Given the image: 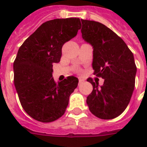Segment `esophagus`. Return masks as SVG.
I'll return each mask as SVG.
<instances>
[{"instance_id":"esophagus-1","label":"esophagus","mask_w":147,"mask_h":147,"mask_svg":"<svg viewBox=\"0 0 147 147\" xmlns=\"http://www.w3.org/2000/svg\"><path fill=\"white\" fill-rule=\"evenodd\" d=\"M83 82H84V80H83L82 78H79V79H78V85H80V84H82V83Z\"/></svg>"}]
</instances>
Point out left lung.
<instances>
[{"label":"left lung","mask_w":147,"mask_h":147,"mask_svg":"<svg viewBox=\"0 0 147 147\" xmlns=\"http://www.w3.org/2000/svg\"><path fill=\"white\" fill-rule=\"evenodd\" d=\"M81 20L82 38L93 47L94 75L105 79L99 88L98 82L88 78L93 90L86 101L94 116L114 119L124 111L134 89L137 66L134 55L124 41L105 25Z\"/></svg>","instance_id":"left-lung-1"}]
</instances>
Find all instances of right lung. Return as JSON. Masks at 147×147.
Segmentation results:
<instances>
[{
    "instance_id": "obj_1",
    "label": "right lung",
    "mask_w": 147,
    "mask_h": 147,
    "mask_svg": "<svg viewBox=\"0 0 147 147\" xmlns=\"http://www.w3.org/2000/svg\"><path fill=\"white\" fill-rule=\"evenodd\" d=\"M79 18L43 23L20 47L13 62L14 85L22 107L36 121L49 123L63 115L78 79L69 76L56 83L53 64L59 62L65 42L77 35Z\"/></svg>"
}]
</instances>
